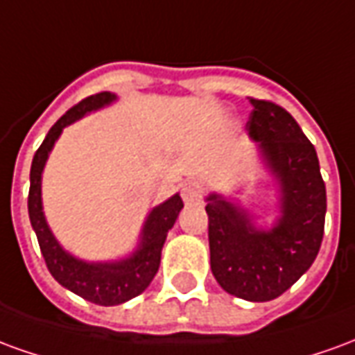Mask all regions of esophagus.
Segmentation results:
<instances>
[{
    "instance_id": "1",
    "label": "esophagus",
    "mask_w": 355,
    "mask_h": 355,
    "mask_svg": "<svg viewBox=\"0 0 355 355\" xmlns=\"http://www.w3.org/2000/svg\"><path fill=\"white\" fill-rule=\"evenodd\" d=\"M182 200L186 205H193V203H200L203 200V186L198 182H186L182 186Z\"/></svg>"
}]
</instances>
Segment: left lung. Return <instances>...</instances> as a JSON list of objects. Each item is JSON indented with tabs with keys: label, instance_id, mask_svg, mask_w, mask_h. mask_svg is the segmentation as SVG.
<instances>
[{
	"label": "left lung",
	"instance_id": "left-lung-1",
	"mask_svg": "<svg viewBox=\"0 0 355 355\" xmlns=\"http://www.w3.org/2000/svg\"><path fill=\"white\" fill-rule=\"evenodd\" d=\"M245 129L259 142L279 184L282 216L272 230L254 228L249 213L216 193L207 198L211 270L226 293L274 300L312 266L320 253L327 196L315 148L295 117L275 102L249 98Z\"/></svg>",
	"mask_w": 355,
	"mask_h": 355
}]
</instances>
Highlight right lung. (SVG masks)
Instances as JSON below:
<instances>
[{"mask_svg": "<svg viewBox=\"0 0 355 355\" xmlns=\"http://www.w3.org/2000/svg\"><path fill=\"white\" fill-rule=\"evenodd\" d=\"M116 101V94L96 93L83 98L80 104L66 112L47 132V137L37 148L32 169H30V193H28V215L30 223L37 236V243L42 249L45 264L49 268L51 275L57 279L62 287L72 291L81 298H85L93 304L116 306L127 302L131 298L139 297L142 291L152 283L154 275L157 274L159 261H162V249L167 238V232L173 228L180 209L184 203L180 196L175 193L173 198L163 201L162 205L152 209L148 215L144 228L140 232L139 249L123 261L116 262H85L66 253L60 247L53 232L47 226L42 205V173L49 152L60 137L66 125L73 123L89 112L106 106Z\"/></svg>", "mask_w": 355, "mask_h": 355, "instance_id": "add662e5", "label": "right lung"}]
</instances>
